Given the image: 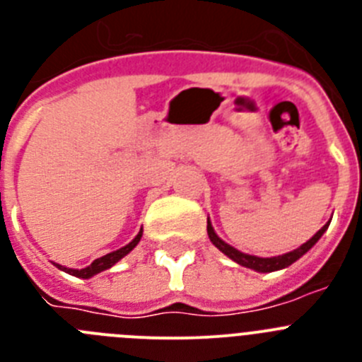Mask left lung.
<instances>
[{"label":"left lung","instance_id":"left-lung-1","mask_svg":"<svg viewBox=\"0 0 362 362\" xmlns=\"http://www.w3.org/2000/svg\"><path fill=\"white\" fill-rule=\"evenodd\" d=\"M206 223H209V225H206V232H209L210 241H212V245L216 246V248H219V250L223 252L226 257H230L232 261H235L238 264H241V267L252 268V270L261 272V274L283 270V268H286V267H290V264L296 263L297 259L303 257V255H305L306 252H308L310 248H312V246L322 238V233H325L326 228L330 226V221H328V223H326V225L322 226V228L319 230L315 235H313V238H310L305 245H300L299 248H296L293 252H288V254L276 255V257H257V255H250V254H245V252H239L238 248H233L232 245H228V243L223 241V239H221L219 235L216 233V230H214L210 219H206Z\"/></svg>","mask_w":362,"mask_h":362}]
</instances>
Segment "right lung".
Instances as JSON below:
<instances>
[{"instance_id":"obj_1","label":"right lung","mask_w":362,"mask_h":362,"mask_svg":"<svg viewBox=\"0 0 362 362\" xmlns=\"http://www.w3.org/2000/svg\"><path fill=\"white\" fill-rule=\"evenodd\" d=\"M141 235H143V228L139 230V233H137L136 238L132 239V241L129 243L127 246H123V248H119V250H114L110 252V254L103 255V257L95 259L94 263L90 264V267L86 268H81V270H76V268H66V267H62V264L54 263V267H57L59 270L66 272V274H70V276L74 277H79V279H90V277H94L95 274H99V272H105L108 270V268H112L114 264L117 263V261H121V259L124 257L127 254H130V252L134 250L137 246V243L141 241Z\"/></svg>"}]
</instances>
